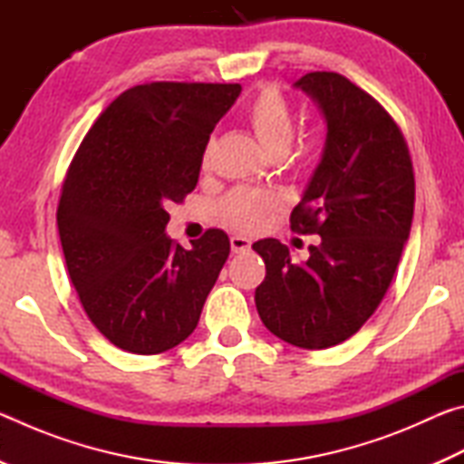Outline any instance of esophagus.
Returning <instances> with one entry per match:
<instances>
[{
	"label": "esophagus",
	"mask_w": 464,
	"mask_h": 464,
	"mask_svg": "<svg viewBox=\"0 0 464 464\" xmlns=\"http://www.w3.org/2000/svg\"><path fill=\"white\" fill-rule=\"evenodd\" d=\"M251 249V241L243 235H233L231 237V251L233 254H246V251Z\"/></svg>",
	"instance_id": "1"
}]
</instances>
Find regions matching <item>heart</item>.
Here are the masks:
<instances>
[{"instance_id": "b5f03b06", "label": "heart", "mask_w": 464, "mask_h": 464, "mask_svg": "<svg viewBox=\"0 0 464 464\" xmlns=\"http://www.w3.org/2000/svg\"><path fill=\"white\" fill-rule=\"evenodd\" d=\"M249 129L254 130L257 143L268 155H285L295 135L293 114L286 100L276 90H264L254 100L247 112ZM311 151V143L303 147V153ZM276 207V198L262 190L239 188L223 200V217L227 223L243 231H251L264 223L266 215Z\"/></svg>"}]
</instances>
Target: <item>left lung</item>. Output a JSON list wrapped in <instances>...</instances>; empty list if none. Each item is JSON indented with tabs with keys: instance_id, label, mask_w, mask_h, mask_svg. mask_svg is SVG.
Wrapping results in <instances>:
<instances>
[{
	"instance_id": "left-lung-1",
	"label": "left lung",
	"mask_w": 464,
	"mask_h": 464,
	"mask_svg": "<svg viewBox=\"0 0 464 464\" xmlns=\"http://www.w3.org/2000/svg\"><path fill=\"white\" fill-rule=\"evenodd\" d=\"M295 88L315 102L327 132L290 227L321 243L303 264L278 239L254 243L266 264L256 307L280 340L324 350L354 335L387 293L411 231L415 182L401 130L372 96L332 72Z\"/></svg>"
}]
</instances>
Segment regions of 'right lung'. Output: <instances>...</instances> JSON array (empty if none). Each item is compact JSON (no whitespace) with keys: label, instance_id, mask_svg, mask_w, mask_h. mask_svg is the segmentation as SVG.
<instances>
[{"label":"right lung","instance_id":"obj_1","mask_svg":"<svg viewBox=\"0 0 464 464\" xmlns=\"http://www.w3.org/2000/svg\"><path fill=\"white\" fill-rule=\"evenodd\" d=\"M239 93V83L135 85L100 114L75 153L59 237L85 313L116 348L161 354L198 325L229 237L208 229L184 249L168 237L166 208L198 184L210 132Z\"/></svg>","mask_w":464,"mask_h":464}]
</instances>
